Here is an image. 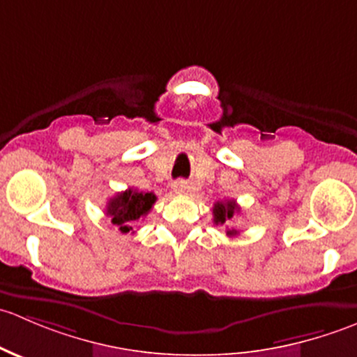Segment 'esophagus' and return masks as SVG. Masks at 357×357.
I'll list each match as a JSON object with an SVG mask.
<instances>
[{
    "mask_svg": "<svg viewBox=\"0 0 357 357\" xmlns=\"http://www.w3.org/2000/svg\"><path fill=\"white\" fill-rule=\"evenodd\" d=\"M188 190H190V186L185 179H178V181L172 183V192L178 193V195H183V193H186Z\"/></svg>",
    "mask_w": 357,
    "mask_h": 357,
    "instance_id": "obj_1",
    "label": "esophagus"
}]
</instances>
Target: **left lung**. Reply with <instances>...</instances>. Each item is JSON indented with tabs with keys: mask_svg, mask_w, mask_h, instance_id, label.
<instances>
[{
	"mask_svg": "<svg viewBox=\"0 0 357 357\" xmlns=\"http://www.w3.org/2000/svg\"><path fill=\"white\" fill-rule=\"evenodd\" d=\"M212 212H214V222H215V225H225V222L231 221V219L235 218V214H238L240 207L236 205L235 200H225V202H218V204H214V208H212ZM226 235L235 236V235H238V231L231 228V229H228V231H226Z\"/></svg>",
	"mask_w": 357,
	"mask_h": 357,
	"instance_id": "left-lung-1",
	"label": "left lung"
}]
</instances>
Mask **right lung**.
Segmentation results:
<instances>
[{
  "instance_id": "1",
  "label": "right lung",
  "mask_w": 357,
  "mask_h": 357,
  "mask_svg": "<svg viewBox=\"0 0 357 357\" xmlns=\"http://www.w3.org/2000/svg\"><path fill=\"white\" fill-rule=\"evenodd\" d=\"M157 197L150 193L138 192V190H126L112 197L107 204V215L110 218L112 225H115L121 233L132 231V225L139 219L145 218L152 211Z\"/></svg>"
}]
</instances>
